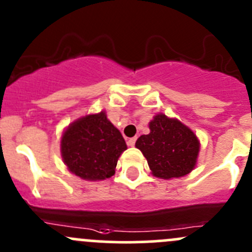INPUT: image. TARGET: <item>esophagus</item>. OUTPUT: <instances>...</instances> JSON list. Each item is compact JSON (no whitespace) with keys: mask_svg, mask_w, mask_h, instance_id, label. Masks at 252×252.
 <instances>
[{"mask_svg":"<svg viewBox=\"0 0 252 252\" xmlns=\"http://www.w3.org/2000/svg\"><path fill=\"white\" fill-rule=\"evenodd\" d=\"M136 137H132V138H129L128 141H127V145H128V147H133L134 145V143H136Z\"/></svg>","mask_w":252,"mask_h":252,"instance_id":"esophagus-1","label":"esophagus"}]
</instances>
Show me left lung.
<instances>
[{
  "instance_id": "left-lung-1",
  "label": "left lung",
  "mask_w": 252,
  "mask_h": 252,
  "mask_svg": "<svg viewBox=\"0 0 252 252\" xmlns=\"http://www.w3.org/2000/svg\"><path fill=\"white\" fill-rule=\"evenodd\" d=\"M149 128V133L137 139L136 148L143 153L153 176L171 180L191 172L200 149L195 133L165 114L155 115Z\"/></svg>"
}]
</instances>
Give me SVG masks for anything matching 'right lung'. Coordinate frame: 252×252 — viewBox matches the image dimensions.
<instances>
[{
	"mask_svg": "<svg viewBox=\"0 0 252 252\" xmlns=\"http://www.w3.org/2000/svg\"><path fill=\"white\" fill-rule=\"evenodd\" d=\"M126 149L123 134L108 120L105 111L77 119L63 132L61 141L64 164L86 181L111 177Z\"/></svg>",
	"mask_w": 252,
	"mask_h": 252,
	"instance_id": "add662e5",
	"label": "right lung"
}]
</instances>
